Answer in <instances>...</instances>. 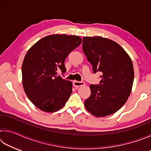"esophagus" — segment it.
I'll return each mask as SVG.
<instances>
[{"mask_svg": "<svg viewBox=\"0 0 151 151\" xmlns=\"http://www.w3.org/2000/svg\"><path fill=\"white\" fill-rule=\"evenodd\" d=\"M85 82L83 81H75L73 82V86H75V87H78V86H83L85 85Z\"/></svg>", "mask_w": 151, "mask_h": 151, "instance_id": "obj_1", "label": "esophagus"}]
</instances>
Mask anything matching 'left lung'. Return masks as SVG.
<instances>
[{"mask_svg": "<svg viewBox=\"0 0 151 151\" xmlns=\"http://www.w3.org/2000/svg\"><path fill=\"white\" fill-rule=\"evenodd\" d=\"M83 50L93 66L100 71L99 85H91V96L85 101L88 111L97 117L116 112L131 93L134 70L131 58L118 43L101 37H84Z\"/></svg>", "mask_w": 151, "mask_h": 151, "instance_id": "left-lung-1", "label": "left lung"}]
</instances>
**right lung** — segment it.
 Here are the masks:
<instances>
[{
  "instance_id": "1",
  "label": "right lung",
  "mask_w": 151,
  "mask_h": 151,
  "mask_svg": "<svg viewBox=\"0 0 151 151\" xmlns=\"http://www.w3.org/2000/svg\"><path fill=\"white\" fill-rule=\"evenodd\" d=\"M81 42L77 36L52 35L39 40L28 50L22 65V85L38 109L54 112L65 105L73 83L57 76V71L66 72V58Z\"/></svg>"
}]
</instances>
